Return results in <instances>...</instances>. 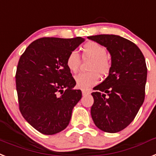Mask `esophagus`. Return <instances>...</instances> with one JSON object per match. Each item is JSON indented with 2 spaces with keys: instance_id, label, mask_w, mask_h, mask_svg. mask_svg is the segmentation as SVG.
<instances>
[{
  "instance_id": "obj_1",
  "label": "esophagus",
  "mask_w": 156,
  "mask_h": 156,
  "mask_svg": "<svg viewBox=\"0 0 156 156\" xmlns=\"http://www.w3.org/2000/svg\"><path fill=\"white\" fill-rule=\"evenodd\" d=\"M91 94V91H86V90H83L82 91V94L83 95H86V94Z\"/></svg>"
}]
</instances>
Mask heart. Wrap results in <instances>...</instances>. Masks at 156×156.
I'll return each mask as SVG.
<instances>
[{"label": "heart", "instance_id": "b5f03b06", "mask_svg": "<svg viewBox=\"0 0 156 156\" xmlns=\"http://www.w3.org/2000/svg\"><path fill=\"white\" fill-rule=\"evenodd\" d=\"M81 58L83 60L91 59L89 62L87 73H81L76 76V86L83 90H87L100 80V76H106L110 73L112 63L106 56L107 50L104 46L94 41L87 42L80 49ZM80 58L76 52H71L67 56L65 64L72 73L79 71L80 65Z\"/></svg>", "mask_w": 156, "mask_h": 156}]
</instances>
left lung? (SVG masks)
Returning <instances> with one entry per match:
<instances>
[{
    "instance_id": "obj_1",
    "label": "left lung",
    "mask_w": 156,
    "mask_h": 156,
    "mask_svg": "<svg viewBox=\"0 0 156 156\" xmlns=\"http://www.w3.org/2000/svg\"><path fill=\"white\" fill-rule=\"evenodd\" d=\"M88 38L106 47L112 61L107 78L91 93V118L99 129L118 133L133 121L144 100V57L135 43L118 35L98 34Z\"/></svg>"
}]
</instances>
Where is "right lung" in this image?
<instances>
[{
	"mask_svg": "<svg viewBox=\"0 0 156 156\" xmlns=\"http://www.w3.org/2000/svg\"><path fill=\"white\" fill-rule=\"evenodd\" d=\"M81 37L36 39L21 55L16 73L19 109L30 126L45 135L67 127L82 93L66 66L67 56Z\"/></svg>",
	"mask_w": 156,
	"mask_h": 156,
	"instance_id": "add662e5",
	"label": "right lung"
}]
</instances>
